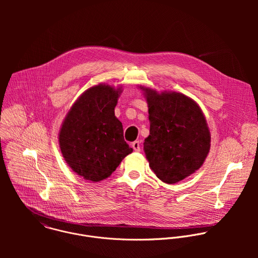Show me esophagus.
<instances>
[{"mask_svg":"<svg viewBox=\"0 0 258 258\" xmlns=\"http://www.w3.org/2000/svg\"><path fill=\"white\" fill-rule=\"evenodd\" d=\"M132 148L134 149L135 152H140V149H141L140 141H134V142L132 143Z\"/></svg>","mask_w":258,"mask_h":258,"instance_id":"esophagus-1","label":"esophagus"}]
</instances>
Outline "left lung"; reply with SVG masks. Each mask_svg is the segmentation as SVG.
Returning <instances> with one entry per match:
<instances>
[{
    "instance_id": "1",
    "label": "left lung",
    "mask_w": 258,
    "mask_h": 258,
    "mask_svg": "<svg viewBox=\"0 0 258 258\" xmlns=\"http://www.w3.org/2000/svg\"><path fill=\"white\" fill-rule=\"evenodd\" d=\"M150 135L144 150L151 169L167 184H175L203 165L211 135L198 104L177 92L146 89Z\"/></svg>"
}]
</instances>
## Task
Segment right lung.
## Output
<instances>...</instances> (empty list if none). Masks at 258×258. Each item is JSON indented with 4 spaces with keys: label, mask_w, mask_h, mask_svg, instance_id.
I'll return each mask as SVG.
<instances>
[{
    "label": "right lung",
    "mask_w": 258,
    "mask_h": 258,
    "mask_svg": "<svg viewBox=\"0 0 258 258\" xmlns=\"http://www.w3.org/2000/svg\"><path fill=\"white\" fill-rule=\"evenodd\" d=\"M118 96L119 90L109 85L93 86L77 99L62 124L61 153L84 180L99 182L108 178L133 152L114 113Z\"/></svg>",
    "instance_id": "1"
}]
</instances>
